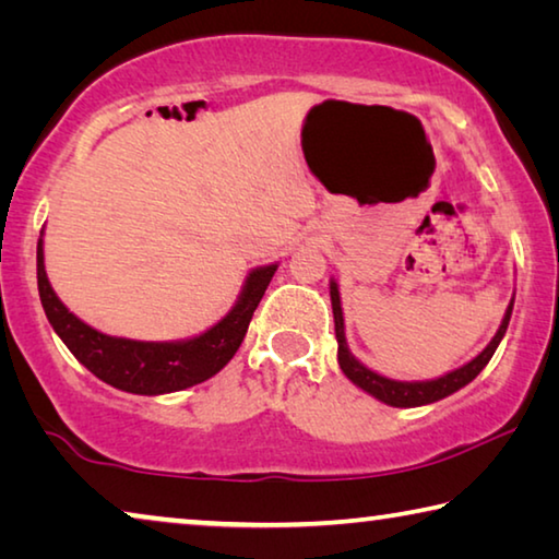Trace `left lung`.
<instances>
[{
	"instance_id": "1",
	"label": "left lung",
	"mask_w": 559,
	"mask_h": 559,
	"mask_svg": "<svg viewBox=\"0 0 559 559\" xmlns=\"http://www.w3.org/2000/svg\"><path fill=\"white\" fill-rule=\"evenodd\" d=\"M330 300H333V316H335V337H337V362L340 370L345 372L347 380H353L359 390H365L367 394H372L374 400H380L390 406H421V404H431L439 402L443 396H449L453 392H459L461 386H466L468 382L476 380L480 370L488 365V359L493 357L496 347L503 340L508 323H510V313H513V300L506 310L503 323H500L496 337L490 340L488 347L480 353L478 357H473L468 365L459 367L449 374L439 377V380H429V382H396V380H386V377L377 374L372 370L355 359V355L349 353L347 340H345V323H343V308H340V293H337V283L330 281Z\"/></svg>"
}]
</instances>
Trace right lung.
<instances>
[{
  "label": "right lung",
  "mask_w": 559,
  "mask_h": 559,
  "mask_svg": "<svg viewBox=\"0 0 559 559\" xmlns=\"http://www.w3.org/2000/svg\"><path fill=\"white\" fill-rule=\"evenodd\" d=\"M276 269V263L253 269L229 316L200 337L182 340V343H140V340L103 335L75 318L46 278L44 241L39 239L36 243V281H39L44 313L56 335L98 380L116 390L147 396L187 390L219 372L243 343L253 310L259 308Z\"/></svg>",
  "instance_id": "add662e5"
}]
</instances>
